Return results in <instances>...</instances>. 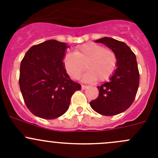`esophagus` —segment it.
<instances>
[{
	"label": "esophagus",
	"instance_id": "esophagus-1",
	"mask_svg": "<svg viewBox=\"0 0 158 158\" xmlns=\"http://www.w3.org/2000/svg\"><path fill=\"white\" fill-rule=\"evenodd\" d=\"M87 88V85H82V89H85Z\"/></svg>",
	"mask_w": 158,
	"mask_h": 158
}]
</instances>
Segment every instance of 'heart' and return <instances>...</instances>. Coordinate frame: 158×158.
<instances>
[{
    "label": "heart",
    "mask_w": 158,
    "mask_h": 158,
    "mask_svg": "<svg viewBox=\"0 0 158 158\" xmlns=\"http://www.w3.org/2000/svg\"><path fill=\"white\" fill-rule=\"evenodd\" d=\"M63 65L72 79H79L85 68L87 72L83 76L84 80L105 81L114 73L117 66V56L110 48L88 43L76 47L73 53L66 54Z\"/></svg>",
    "instance_id": "1"
}]
</instances>
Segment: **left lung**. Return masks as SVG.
<instances>
[{
  "instance_id": "left-lung-1",
  "label": "left lung",
  "mask_w": 158,
  "mask_h": 158,
  "mask_svg": "<svg viewBox=\"0 0 158 158\" xmlns=\"http://www.w3.org/2000/svg\"><path fill=\"white\" fill-rule=\"evenodd\" d=\"M112 49L117 56V68L109 82L98 86L99 94L96 99L89 102L98 114L115 115L131 106L139 86V71L135 54L124 42L111 37L95 41Z\"/></svg>"
}]
</instances>
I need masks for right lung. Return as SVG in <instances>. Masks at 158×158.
I'll return each mask as SVG.
<instances>
[{
  "label": "right lung",
  "instance_id": "add662e5",
  "mask_svg": "<svg viewBox=\"0 0 158 158\" xmlns=\"http://www.w3.org/2000/svg\"><path fill=\"white\" fill-rule=\"evenodd\" d=\"M68 47L66 43L47 40L30 47L20 63L19 84L23 100L28 109L41 118L63 115L72 95L81 89L63 65Z\"/></svg>",
  "mask_w": 158,
  "mask_h": 158
}]
</instances>
